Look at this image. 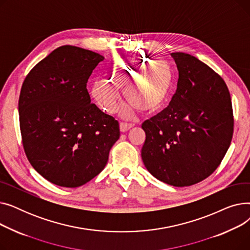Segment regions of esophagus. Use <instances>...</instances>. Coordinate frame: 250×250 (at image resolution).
Segmentation results:
<instances>
[{"mask_svg": "<svg viewBox=\"0 0 250 250\" xmlns=\"http://www.w3.org/2000/svg\"><path fill=\"white\" fill-rule=\"evenodd\" d=\"M133 126H134V125H133L132 124H126V123H121V124H120V129H121L122 133L127 132V130L132 128Z\"/></svg>", "mask_w": 250, "mask_h": 250, "instance_id": "obj_1", "label": "esophagus"}]
</instances>
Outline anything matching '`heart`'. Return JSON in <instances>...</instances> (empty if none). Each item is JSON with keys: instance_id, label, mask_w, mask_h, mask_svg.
I'll list each match as a JSON object with an SVG mask.
<instances>
[{"instance_id": "b5f03b06", "label": "heart", "mask_w": 250, "mask_h": 250, "mask_svg": "<svg viewBox=\"0 0 250 250\" xmlns=\"http://www.w3.org/2000/svg\"><path fill=\"white\" fill-rule=\"evenodd\" d=\"M172 85V70L166 61L128 58L115 61L109 70V81L95 80L90 94L101 109L114 113L122 101L120 89H125L130 103L123 108L122 114L130 117L137 109L146 114L158 111L167 101Z\"/></svg>"}]
</instances>
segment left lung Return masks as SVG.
<instances>
[{"mask_svg": "<svg viewBox=\"0 0 250 250\" xmlns=\"http://www.w3.org/2000/svg\"><path fill=\"white\" fill-rule=\"evenodd\" d=\"M171 57L178 70L177 89L165 109L143 123L142 159L154 177L182 188L217 169L231 144L234 120L224 80L193 56Z\"/></svg>", "mask_w": 250, "mask_h": 250, "instance_id": "8db88e82", "label": "left lung"}]
</instances>
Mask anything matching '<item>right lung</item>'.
Here are the masks:
<instances>
[{"label": "right lung", "mask_w": 250, "mask_h": 250, "mask_svg": "<svg viewBox=\"0 0 250 250\" xmlns=\"http://www.w3.org/2000/svg\"><path fill=\"white\" fill-rule=\"evenodd\" d=\"M104 58L62 45L26 76L18 109L27 159L49 182L81 187L98 175L120 138L114 117L91 103L87 82Z\"/></svg>", "instance_id": "obj_1"}]
</instances>
